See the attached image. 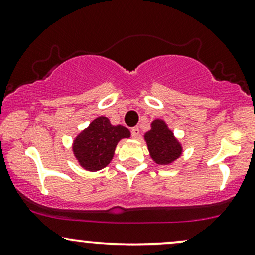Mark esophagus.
I'll use <instances>...</instances> for the list:
<instances>
[{"label": "esophagus", "instance_id": "1", "mask_svg": "<svg viewBox=\"0 0 255 255\" xmlns=\"http://www.w3.org/2000/svg\"><path fill=\"white\" fill-rule=\"evenodd\" d=\"M130 133H131V136H133L134 139H137V137H139V135H140L139 127H133V128H131Z\"/></svg>", "mask_w": 255, "mask_h": 255}]
</instances>
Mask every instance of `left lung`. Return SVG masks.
I'll return each instance as SVG.
<instances>
[{"label": "left lung", "instance_id": "8db88e82", "mask_svg": "<svg viewBox=\"0 0 255 255\" xmlns=\"http://www.w3.org/2000/svg\"><path fill=\"white\" fill-rule=\"evenodd\" d=\"M151 130L145 134L151 158L159 165L172 164L182 155V146L162 120H154Z\"/></svg>", "mask_w": 255, "mask_h": 255}]
</instances>
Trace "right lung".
I'll use <instances>...</instances> for the list:
<instances>
[{
  "mask_svg": "<svg viewBox=\"0 0 255 255\" xmlns=\"http://www.w3.org/2000/svg\"><path fill=\"white\" fill-rule=\"evenodd\" d=\"M129 136L124 126H113L108 118L100 116L73 141V154L85 170H102L112 161L119 141Z\"/></svg>",
  "mask_w": 255,
  "mask_h": 255,
  "instance_id": "right-lung-1",
  "label": "right lung"
}]
</instances>
